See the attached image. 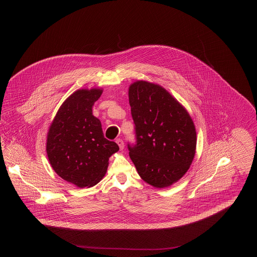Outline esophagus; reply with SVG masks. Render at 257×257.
<instances>
[{"label":"esophagus","instance_id":"1","mask_svg":"<svg viewBox=\"0 0 257 257\" xmlns=\"http://www.w3.org/2000/svg\"><path fill=\"white\" fill-rule=\"evenodd\" d=\"M115 143L118 145L119 149L122 150L123 148H124V143H123L122 140H121V139H116V140H115Z\"/></svg>","mask_w":257,"mask_h":257}]
</instances>
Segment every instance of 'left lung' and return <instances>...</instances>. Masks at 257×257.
Instances as JSON below:
<instances>
[{
    "label": "left lung",
    "instance_id": "obj_1",
    "mask_svg": "<svg viewBox=\"0 0 257 257\" xmlns=\"http://www.w3.org/2000/svg\"><path fill=\"white\" fill-rule=\"evenodd\" d=\"M136 144L129 156L144 181L171 186L189 170L195 157L196 128L183 106L162 86L138 81L129 87Z\"/></svg>",
    "mask_w": 257,
    "mask_h": 257
}]
</instances>
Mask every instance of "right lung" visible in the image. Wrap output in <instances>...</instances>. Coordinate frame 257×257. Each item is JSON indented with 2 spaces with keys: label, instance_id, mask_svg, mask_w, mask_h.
I'll list each match as a JSON object with an SVG mask.
<instances>
[{
  "label": "right lung",
  "instance_id": "add662e5",
  "mask_svg": "<svg viewBox=\"0 0 257 257\" xmlns=\"http://www.w3.org/2000/svg\"><path fill=\"white\" fill-rule=\"evenodd\" d=\"M102 89H79L58 110L47 136V155L53 170L80 188L92 187L103 178L110 156L119 150L107 140L92 106Z\"/></svg>",
  "mask_w": 257,
  "mask_h": 257
}]
</instances>
